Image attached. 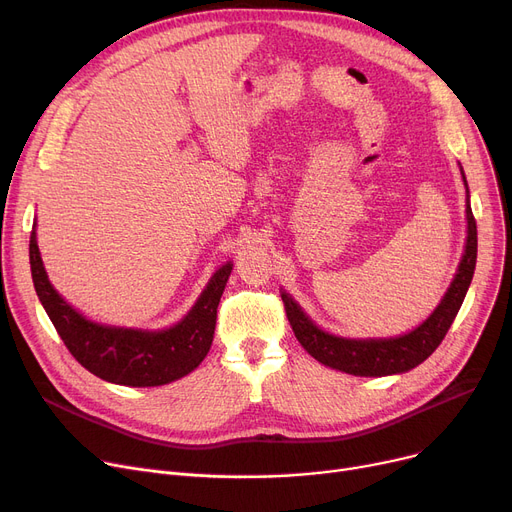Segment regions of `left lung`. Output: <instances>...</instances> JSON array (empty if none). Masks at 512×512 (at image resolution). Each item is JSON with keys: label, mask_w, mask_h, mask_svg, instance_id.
Listing matches in <instances>:
<instances>
[{"label": "left lung", "mask_w": 512, "mask_h": 512, "mask_svg": "<svg viewBox=\"0 0 512 512\" xmlns=\"http://www.w3.org/2000/svg\"><path fill=\"white\" fill-rule=\"evenodd\" d=\"M463 182L467 186L465 174ZM477 261V224L469 205V188H467V245L465 255L461 259L459 272H456L446 297L438 305V309L429 315L423 324L398 338H382V340H346L332 334L321 332L313 321L301 311L288 294H282L286 317L292 326L294 336L303 344L305 351L328 367L353 373V375H390L402 373L423 363L432 355L446 332L450 330L452 321L459 313L469 284L473 280Z\"/></svg>", "instance_id": "8db88e82"}]
</instances>
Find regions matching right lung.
<instances>
[{
    "label": "right lung",
    "mask_w": 512,
    "mask_h": 512,
    "mask_svg": "<svg viewBox=\"0 0 512 512\" xmlns=\"http://www.w3.org/2000/svg\"><path fill=\"white\" fill-rule=\"evenodd\" d=\"M37 297L70 355L97 378L122 386H161L191 373L209 353L218 305L232 263L213 274L201 299L178 326L161 332L103 328L76 313L47 280L35 232L29 245Z\"/></svg>",
    "instance_id": "obj_1"
}]
</instances>
